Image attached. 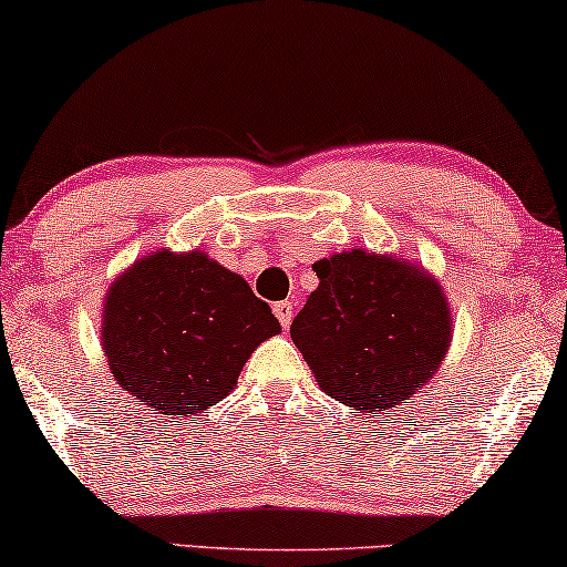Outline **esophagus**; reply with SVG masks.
<instances>
[{
	"instance_id": "obj_1",
	"label": "esophagus",
	"mask_w": 567,
	"mask_h": 567,
	"mask_svg": "<svg viewBox=\"0 0 567 567\" xmlns=\"http://www.w3.org/2000/svg\"><path fill=\"white\" fill-rule=\"evenodd\" d=\"M274 313L278 317V321H281V327L286 329L291 324V319H293V307H291V301H278V303H274Z\"/></svg>"
}]
</instances>
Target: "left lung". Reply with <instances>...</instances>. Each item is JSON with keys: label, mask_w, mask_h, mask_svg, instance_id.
Returning <instances> with one entry per match:
<instances>
[{"label": "left lung", "mask_w": 567, "mask_h": 567, "mask_svg": "<svg viewBox=\"0 0 567 567\" xmlns=\"http://www.w3.org/2000/svg\"><path fill=\"white\" fill-rule=\"evenodd\" d=\"M313 271L319 286L291 339L319 388L360 413L413 398L451 344L441 284L403 258L360 248L317 260Z\"/></svg>", "instance_id": "8db88e82"}]
</instances>
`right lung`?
Segmentation results:
<instances>
[{"label":"right lung","mask_w":567,"mask_h":567,"mask_svg":"<svg viewBox=\"0 0 567 567\" xmlns=\"http://www.w3.org/2000/svg\"><path fill=\"white\" fill-rule=\"evenodd\" d=\"M278 332L243 276L199 250H156L111 284L101 342L134 400L185 417L233 393L248 357Z\"/></svg>","instance_id":"right-lung-1"}]
</instances>
